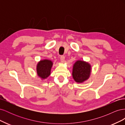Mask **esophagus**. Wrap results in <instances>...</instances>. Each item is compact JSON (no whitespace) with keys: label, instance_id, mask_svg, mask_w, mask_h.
I'll list each match as a JSON object with an SVG mask.
<instances>
[{"label":"esophagus","instance_id":"1","mask_svg":"<svg viewBox=\"0 0 125 125\" xmlns=\"http://www.w3.org/2000/svg\"><path fill=\"white\" fill-rule=\"evenodd\" d=\"M65 56H62L61 57H60V60H61V62H65Z\"/></svg>","mask_w":125,"mask_h":125}]
</instances>
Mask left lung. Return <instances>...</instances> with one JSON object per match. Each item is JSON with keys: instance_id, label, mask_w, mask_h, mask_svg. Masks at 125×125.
I'll return each instance as SVG.
<instances>
[{"instance_id": "1", "label": "left lung", "mask_w": 125, "mask_h": 125, "mask_svg": "<svg viewBox=\"0 0 125 125\" xmlns=\"http://www.w3.org/2000/svg\"><path fill=\"white\" fill-rule=\"evenodd\" d=\"M91 72V66L88 62L77 60L73 69V77L77 83H82L88 80Z\"/></svg>"}]
</instances>
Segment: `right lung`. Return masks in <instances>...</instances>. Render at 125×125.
<instances>
[{"instance_id":"add662e5","label":"right lung","mask_w":125,"mask_h":125,"mask_svg":"<svg viewBox=\"0 0 125 125\" xmlns=\"http://www.w3.org/2000/svg\"><path fill=\"white\" fill-rule=\"evenodd\" d=\"M52 62L50 60L44 59L40 61L37 64L36 71L38 76L42 79L47 78L51 74Z\"/></svg>"}]
</instances>
